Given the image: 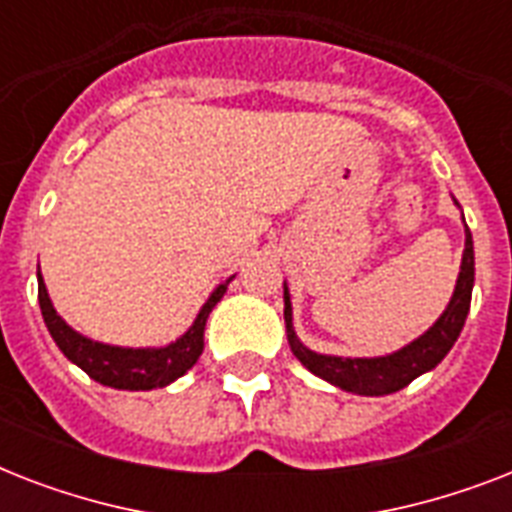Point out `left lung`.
Here are the masks:
<instances>
[{
    "label": "left lung",
    "instance_id": "8db88e82",
    "mask_svg": "<svg viewBox=\"0 0 512 512\" xmlns=\"http://www.w3.org/2000/svg\"><path fill=\"white\" fill-rule=\"evenodd\" d=\"M473 279H476V260H473V236L465 228V255H462V268L457 287H454L452 303L444 311V316L433 327L406 345L393 356L382 358H340V356H321L313 353L295 337L292 329V303L289 292L284 287V321H287V340L289 348L300 358L305 369H311L316 377L332 382L337 388L358 393V396H388L396 390L406 388L409 382L417 380L422 372H428L441 358L452 350V345L460 337L465 319L470 311V295H473Z\"/></svg>",
    "mask_w": 512,
    "mask_h": 512
}]
</instances>
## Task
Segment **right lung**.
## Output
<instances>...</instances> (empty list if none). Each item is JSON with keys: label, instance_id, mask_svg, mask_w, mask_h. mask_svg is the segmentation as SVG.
<instances>
[{"label": "right lung", "instance_id": "1", "mask_svg": "<svg viewBox=\"0 0 512 512\" xmlns=\"http://www.w3.org/2000/svg\"><path fill=\"white\" fill-rule=\"evenodd\" d=\"M228 284H231V279L212 292V297L204 303L201 313L193 321V327L167 348H114V345H103V342H92L87 337L76 335L74 329L68 327L52 308L42 276H39V308H42L44 324L50 329L52 340L58 342L63 356L68 361H74L76 366H82L92 380L119 390H154L170 385L177 377H183L199 361L201 350H204L207 316L220 303Z\"/></svg>", "mask_w": 512, "mask_h": 512}]
</instances>
